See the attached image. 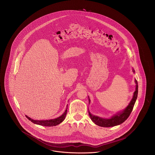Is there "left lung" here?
I'll return each instance as SVG.
<instances>
[{
  "mask_svg": "<svg viewBox=\"0 0 155 155\" xmlns=\"http://www.w3.org/2000/svg\"><path fill=\"white\" fill-rule=\"evenodd\" d=\"M133 73H135L134 69L133 68ZM135 83L136 84V88L135 91L134 92L133 98L129 104L126 107L125 109L121 111H118L114 115L112 116L110 118H104L102 117H100L99 116H95L92 114L90 111H88L89 115L90 116V118L92 120V121L100 127H114L116 125H120L122 124L123 122H124L125 120L129 117L130 115L131 111L133 110L134 106L136 102V100L137 99L138 96V82L135 79ZM89 103H90V99L88 96Z\"/></svg>",
  "mask_w": 155,
  "mask_h": 155,
  "instance_id": "1",
  "label": "left lung"
}]
</instances>
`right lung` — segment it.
I'll return each mask as SVG.
<instances>
[{
	"label": "right lung",
	"mask_w": 155,
	"mask_h": 155,
	"mask_svg": "<svg viewBox=\"0 0 155 155\" xmlns=\"http://www.w3.org/2000/svg\"><path fill=\"white\" fill-rule=\"evenodd\" d=\"M67 106L65 111L63 113L62 115L59 116V117L54 118V119H51V120H35L32 118H30L28 116H26V117L30 120L33 123L38 124V125H42V126H45V127H52V126H56L58 125L60 123L63 121V120L65 119L66 116L67 111Z\"/></svg>",
	"instance_id": "right-lung-1"
}]
</instances>
